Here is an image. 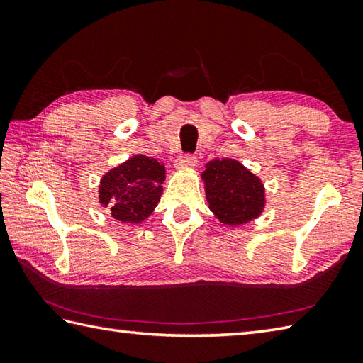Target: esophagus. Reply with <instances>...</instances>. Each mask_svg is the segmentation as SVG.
Segmentation results:
<instances>
[{
  "label": "esophagus",
  "mask_w": 363,
  "mask_h": 363,
  "mask_svg": "<svg viewBox=\"0 0 363 363\" xmlns=\"http://www.w3.org/2000/svg\"><path fill=\"white\" fill-rule=\"evenodd\" d=\"M196 156L195 154H190V152H187V154H182V156L176 160V167H179V168H191V167H195L196 165Z\"/></svg>",
  "instance_id": "obj_1"
}]
</instances>
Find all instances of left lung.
<instances>
[{"label": "left lung", "instance_id": "left-lung-1", "mask_svg": "<svg viewBox=\"0 0 363 363\" xmlns=\"http://www.w3.org/2000/svg\"><path fill=\"white\" fill-rule=\"evenodd\" d=\"M211 211L225 225H243L264 209V186L240 162L215 159L203 174Z\"/></svg>", "mask_w": 363, "mask_h": 363}]
</instances>
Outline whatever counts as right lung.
<instances>
[{
  "instance_id": "1",
  "label": "right lung",
  "mask_w": 363,
  "mask_h": 363,
  "mask_svg": "<svg viewBox=\"0 0 363 363\" xmlns=\"http://www.w3.org/2000/svg\"><path fill=\"white\" fill-rule=\"evenodd\" d=\"M164 179L165 167L156 159L134 156L103 177L99 201L111 207L115 220L140 223L157 206Z\"/></svg>"
}]
</instances>
